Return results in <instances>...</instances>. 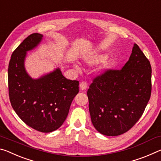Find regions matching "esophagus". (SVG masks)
<instances>
[{
  "label": "esophagus",
  "instance_id": "1",
  "mask_svg": "<svg viewBox=\"0 0 161 161\" xmlns=\"http://www.w3.org/2000/svg\"><path fill=\"white\" fill-rule=\"evenodd\" d=\"M80 89L81 91H84V90H86V89L88 88V84H87V83L86 82H81L80 83Z\"/></svg>",
  "mask_w": 161,
  "mask_h": 161
}]
</instances>
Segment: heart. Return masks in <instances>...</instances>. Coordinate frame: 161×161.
I'll use <instances>...</instances> for the list:
<instances>
[{
	"instance_id": "1",
	"label": "heart",
	"mask_w": 161,
	"mask_h": 161,
	"mask_svg": "<svg viewBox=\"0 0 161 161\" xmlns=\"http://www.w3.org/2000/svg\"><path fill=\"white\" fill-rule=\"evenodd\" d=\"M108 58V55L105 53H93V54H89L87 55V56H84L83 60L85 63H86L88 65H94V64H97V63H100L103 62V63L102 66H101V70H105L110 67L112 63L110 60H104ZM75 68L78 69L79 67L78 65H75Z\"/></svg>"
}]
</instances>
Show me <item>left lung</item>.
<instances>
[{"instance_id": "1", "label": "left lung", "mask_w": 161, "mask_h": 161, "mask_svg": "<svg viewBox=\"0 0 161 161\" xmlns=\"http://www.w3.org/2000/svg\"><path fill=\"white\" fill-rule=\"evenodd\" d=\"M151 63L137 44L120 70H108L87 91L91 122L108 136L125 133L141 117L151 94Z\"/></svg>"}]
</instances>
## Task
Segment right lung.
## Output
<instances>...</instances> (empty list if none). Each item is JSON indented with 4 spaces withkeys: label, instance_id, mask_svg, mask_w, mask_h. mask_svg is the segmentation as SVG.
I'll return each instance as SVG.
<instances>
[{
    "label": "right lung",
    "instance_id": "obj_1",
    "mask_svg": "<svg viewBox=\"0 0 161 161\" xmlns=\"http://www.w3.org/2000/svg\"><path fill=\"white\" fill-rule=\"evenodd\" d=\"M43 36H28L12 53L8 65V90L13 108L26 125L43 133L59 128L66 119L73 98L79 92V82L63 75L57 68L33 78L25 68L27 52L43 40Z\"/></svg>",
    "mask_w": 161,
    "mask_h": 161
}]
</instances>
